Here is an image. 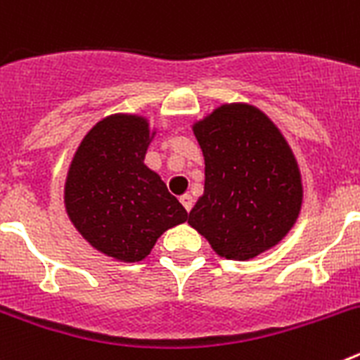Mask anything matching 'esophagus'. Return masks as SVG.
<instances>
[{"label": "esophagus", "instance_id": "esophagus-1", "mask_svg": "<svg viewBox=\"0 0 360 360\" xmlns=\"http://www.w3.org/2000/svg\"><path fill=\"white\" fill-rule=\"evenodd\" d=\"M180 202H182V205L186 207V211L189 212L191 209H193V203H195V200H193V196L191 195H184V196H180Z\"/></svg>", "mask_w": 360, "mask_h": 360}]
</instances>
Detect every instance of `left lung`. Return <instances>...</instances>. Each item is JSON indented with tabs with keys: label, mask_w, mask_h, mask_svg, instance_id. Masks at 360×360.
I'll use <instances>...</instances> for the list:
<instances>
[{
	"label": "left lung",
	"mask_w": 360,
	"mask_h": 360,
	"mask_svg": "<svg viewBox=\"0 0 360 360\" xmlns=\"http://www.w3.org/2000/svg\"><path fill=\"white\" fill-rule=\"evenodd\" d=\"M205 189L189 224L229 259L274 247L297 219L303 187L279 129L252 106H221L195 126Z\"/></svg>",
	"instance_id": "1"
}]
</instances>
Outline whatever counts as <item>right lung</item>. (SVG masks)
Segmentation results:
<instances>
[{
    "mask_svg": "<svg viewBox=\"0 0 360 360\" xmlns=\"http://www.w3.org/2000/svg\"><path fill=\"white\" fill-rule=\"evenodd\" d=\"M148 122L113 115L82 139L65 187L66 211L101 252L141 262L160 234L187 219L184 205L144 165Z\"/></svg>",
    "mask_w": 360,
    "mask_h": 360,
    "instance_id": "add662e5",
    "label": "right lung"
}]
</instances>
